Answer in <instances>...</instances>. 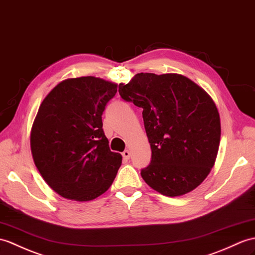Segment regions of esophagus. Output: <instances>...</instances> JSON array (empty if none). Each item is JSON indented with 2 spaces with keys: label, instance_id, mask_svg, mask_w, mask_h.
Listing matches in <instances>:
<instances>
[{
  "label": "esophagus",
  "instance_id": "esophagus-1",
  "mask_svg": "<svg viewBox=\"0 0 255 255\" xmlns=\"http://www.w3.org/2000/svg\"><path fill=\"white\" fill-rule=\"evenodd\" d=\"M122 155H123L124 159H126V161H128V159L130 158V152H129L128 150H126V151H124V152L122 153Z\"/></svg>",
  "mask_w": 255,
  "mask_h": 255
}]
</instances>
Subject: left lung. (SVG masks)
<instances>
[{
	"label": "left lung",
	"mask_w": 255,
	"mask_h": 255,
	"mask_svg": "<svg viewBox=\"0 0 255 255\" xmlns=\"http://www.w3.org/2000/svg\"><path fill=\"white\" fill-rule=\"evenodd\" d=\"M118 92L143 110L152 150L143 180L166 197L197 188L214 166L221 141L220 114L209 94L182 75L151 73L137 74Z\"/></svg>",
	"instance_id": "left-lung-1"
}]
</instances>
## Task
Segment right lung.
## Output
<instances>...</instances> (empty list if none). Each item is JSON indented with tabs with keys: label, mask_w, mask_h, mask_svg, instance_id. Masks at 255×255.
Listing matches in <instances>:
<instances>
[{
	"label": "right lung",
	"mask_w": 255,
	"mask_h": 255,
	"mask_svg": "<svg viewBox=\"0 0 255 255\" xmlns=\"http://www.w3.org/2000/svg\"><path fill=\"white\" fill-rule=\"evenodd\" d=\"M117 85L88 76L60 82L41 103L30 145L35 166L63 198L91 201L113 183L122 165L110 150L102 114Z\"/></svg>",
	"instance_id": "right-lung-1"
}]
</instances>
